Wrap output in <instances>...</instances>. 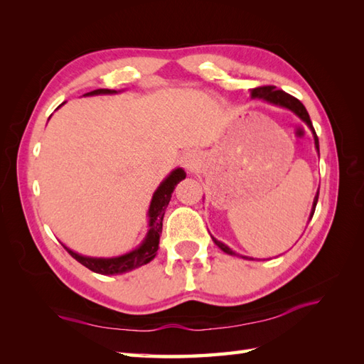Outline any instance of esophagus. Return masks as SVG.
Listing matches in <instances>:
<instances>
[{
  "label": "esophagus",
  "mask_w": 364,
  "mask_h": 364,
  "mask_svg": "<svg viewBox=\"0 0 364 364\" xmlns=\"http://www.w3.org/2000/svg\"><path fill=\"white\" fill-rule=\"evenodd\" d=\"M196 161H197V156H196V153L194 151H186L183 154V162H184V166H186L188 168H192L196 166Z\"/></svg>",
  "instance_id": "1"
}]
</instances>
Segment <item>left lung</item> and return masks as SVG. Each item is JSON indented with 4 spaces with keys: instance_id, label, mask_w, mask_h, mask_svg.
<instances>
[{
    "instance_id": "8db88e82",
    "label": "left lung",
    "mask_w": 364,
    "mask_h": 364,
    "mask_svg": "<svg viewBox=\"0 0 364 364\" xmlns=\"http://www.w3.org/2000/svg\"><path fill=\"white\" fill-rule=\"evenodd\" d=\"M250 97L252 98H259V100H264V102L270 103V105H275V106H280V107H284V109H289L291 112H294L297 115V117L305 123V125L311 129L313 133V137H314V146L316 150L319 151V139L318 136H316V131L313 128V123L310 120V115H308L305 106L301 105L297 98H294L292 95L286 94V92L283 90H277L274 86H262V87H257V89H250ZM318 198H319V189L318 192H316V197L313 200V208H311V213H310V220L313 218L314 214V210H316V205H318ZM214 244L219 247V249L222 252H225L228 255H233V257H239V255L236 252H233L230 249L228 245H225L223 242L218 241V239L213 237ZM242 257V255H241ZM244 259H253V258H247V257H242Z\"/></svg>"
}]
</instances>
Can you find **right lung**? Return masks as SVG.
<instances>
[{
  "mask_svg": "<svg viewBox=\"0 0 364 364\" xmlns=\"http://www.w3.org/2000/svg\"><path fill=\"white\" fill-rule=\"evenodd\" d=\"M112 94H117V90L97 89L84 94V97L112 95ZM184 178H186V172L178 167L172 170V172L166 176V180L159 184L158 189L154 191L150 202V208H149V231H146L144 241L139 244L134 250L119 255V257H112V258H95V257H84V255L76 253L63 244L64 249L70 253L76 261L81 262L82 266L90 269L92 272L102 274V275L125 274V272H129V270L146 264V262H150L154 257H156L158 249H159V235L162 233V219H164L166 208L170 202V197H172L175 186L181 180H184Z\"/></svg>",
  "mask_w": 364,
  "mask_h": 364,
  "instance_id": "1",
  "label": "right lung"
}]
</instances>
